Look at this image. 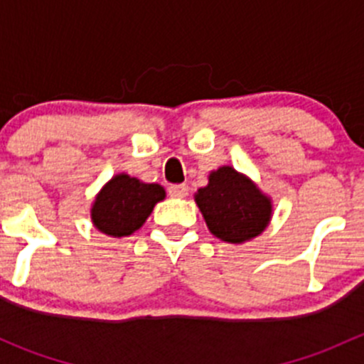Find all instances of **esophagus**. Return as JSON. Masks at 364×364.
<instances>
[{"mask_svg": "<svg viewBox=\"0 0 364 364\" xmlns=\"http://www.w3.org/2000/svg\"><path fill=\"white\" fill-rule=\"evenodd\" d=\"M168 196L178 197V199H185L188 196V185H171L168 186Z\"/></svg>", "mask_w": 364, "mask_h": 364, "instance_id": "34e87169", "label": "esophagus"}]
</instances>
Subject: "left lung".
I'll list each match as a JSON object with an SVG mask.
<instances>
[{"label": "left lung", "instance_id": "8db88e82", "mask_svg": "<svg viewBox=\"0 0 364 364\" xmlns=\"http://www.w3.org/2000/svg\"><path fill=\"white\" fill-rule=\"evenodd\" d=\"M196 203L213 236L237 245L259 236L273 213L269 197L230 165L209 174L208 185L197 190Z\"/></svg>", "mask_w": 364, "mask_h": 364}]
</instances>
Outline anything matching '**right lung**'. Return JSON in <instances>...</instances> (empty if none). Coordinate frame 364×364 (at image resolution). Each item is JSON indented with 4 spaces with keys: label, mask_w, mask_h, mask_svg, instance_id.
Listing matches in <instances>:
<instances>
[{
    "label": "right lung",
    "mask_w": 364,
    "mask_h": 364,
    "mask_svg": "<svg viewBox=\"0 0 364 364\" xmlns=\"http://www.w3.org/2000/svg\"><path fill=\"white\" fill-rule=\"evenodd\" d=\"M164 199V186L142 183L128 174H117L95 197L91 220L107 236H130L144 225L155 204Z\"/></svg>",
    "instance_id": "add662e5"
}]
</instances>
